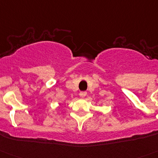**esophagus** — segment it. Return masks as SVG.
<instances>
[{"mask_svg":"<svg viewBox=\"0 0 158 158\" xmlns=\"http://www.w3.org/2000/svg\"><path fill=\"white\" fill-rule=\"evenodd\" d=\"M86 94H87V93L85 92V91H82V92H81V93H80V96L81 98L85 97V96H86Z\"/></svg>","mask_w":158,"mask_h":158,"instance_id":"obj_1","label":"esophagus"}]
</instances>
